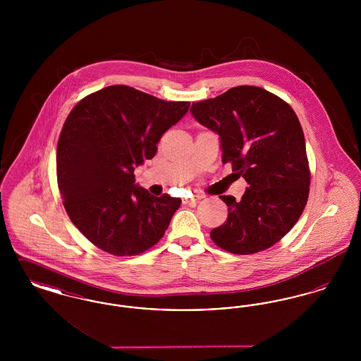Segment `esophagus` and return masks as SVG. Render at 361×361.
Wrapping results in <instances>:
<instances>
[{
	"label": "esophagus",
	"instance_id": "34e87169",
	"mask_svg": "<svg viewBox=\"0 0 361 361\" xmlns=\"http://www.w3.org/2000/svg\"><path fill=\"white\" fill-rule=\"evenodd\" d=\"M196 202H197V197H195V196L184 197V199H183V204H193V203H196Z\"/></svg>",
	"mask_w": 361,
	"mask_h": 361
}]
</instances>
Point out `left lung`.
Instances as JSON below:
<instances>
[{"instance_id": "1", "label": "left lung", "mask_w": 361, "mask_h": 361, "mask_svg": "<svg viewBox=\"0 0 361 361\" xmlns=\"http://www.w3.org/2000/svg\"><path fill=\"white\" fill-rule=\"evenodd\" d=\"M192 116L219 135L222 162L246 183L240 202L219 196L227 221L211 238L234 255H253L281 240L307 203L309 161L303 130L293 109L257 86H235L192 104Z\"/></svg>"}]
</instances>
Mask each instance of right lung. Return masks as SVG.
Returning <instances> with one entry per match:
<instances>
[{"mask_svg": "<svg viewBox=\"0 0 361 361\" xmlns=\"http://www.w3.org/2000/svg\"><path fill=\"white\" fill-rule=\"evenodd\" d=\"M189 105L112 85L70 112L56 146L58 187L71 222L104 252L134 256L164 237L181 199L153 196L134 171Z\"/></svg>", "mask_w": 361, "mask_h": 361, "instance_id": "1", "label": "right lung"}]
</instances>
